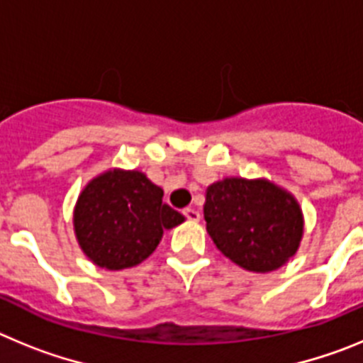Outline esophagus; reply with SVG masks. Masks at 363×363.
Segmentation results:
<instances>
[{
	"instance_id": "34e87169",
	"label": "esophagus",
	"mask_w": 363,
	"mask_h": 363,
	"mask_svg": "<svg viewBox=\"0 0 363 363\" xmlns=\"http://www.w3.org/2000/svg\"><path fill=\"white\" fill-rule=\"evenodd\" d=\"M184 216L187 218L189 221H200V213L196 209H185Z\"/></svg>"
}]
</instances>
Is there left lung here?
<instances>
[{
  "instance_id": "8db88e82",
  "label": "left lung",
  "mask_w": 363,
  "mask_h": 363,
  "mask_svg": "<svg viewBox=\"0 0 363 363\" xmlns=\"http://www.w3.org/2000/svg\"><path fill=\"white\" fill-rule=\"evenodd\" d=\"M203 216L218 249L255 272L281 267L303 234L298 201L267 179L227 178L211 185Z\"/></svg>"
}]
</instances>
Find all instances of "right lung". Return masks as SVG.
Returning a JSON list of instances; mask_svg holds the SVG:
<instances>
[{
    "label": "right lung",
    "instance_id": "right-lung-1",
    "mask_svg": "<svg viewBox=\"0 0 363 363\" xmlns=\"http://www.w3.org/2000/svg\"><path fill=\"white\" fill-rule=\"evenodd\" d=\"M185 218L163 203V191L143 172L108 171L83 189L74 211L79 247L98 267L120 271L149 258L163 229Z\"/></svg>",
    "mask_w": 363,
    "mask_h": 363
}]
</instances>
